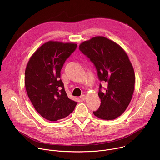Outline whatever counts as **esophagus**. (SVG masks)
I'll return each instance as SVG.
<instances>
[{"label":"esophagus","instance_id":"34e87169","mask_svg":"<svg viewBox=\"0 0 160 160\" xmlns=\"http://www.w3.org/2000/svg\"><path fill=\"white\" fill-rule=\"evenodd\" d=\"M80 99L82 100V101H84L85 99H86V96L85 95H82L81 96H80Z\"/></svg>","mask_w":160,"mask_h":160}]
</instances>
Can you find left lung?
<instances>
[{"instance_id":"left-lung-1","label":"left lung","mask_w":160,"mask_h":160,"mask_svg":"<svg viewBox=\"0 0 160 160\" xmlns=\"http://www.w3.org/2000/svg\"><path fill=\"white\" fill-rule=\"evenodd\" d=\"M79 49L95 65L100 81L107 84L103 92L100 84L101 103L94 115L104 120L118 118L126 110L134 91L135 73L128 56L120 45L102 36L84 41Z\"/></svg>"}]
</instances>
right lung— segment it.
Instances as JSON below:
<instances>
[{"instance_id": "add662e5", "label": "right lung", "mask_w": 160, "mask_h": 160, "mask_svg": "<svg viewBox=\"0 0 160 160\" xmlns=\"http://www.w3.org/2000/svg\"><path fill=\"white\" fill-rule=\"evenodd\" d=\"M77 47L75 43L49 41L37 49L27 65L25 83L28 96L36 111L49 121L68 117L77 104L68 98L60 79L65 61Z\"/></svg>"}]
</instances>
